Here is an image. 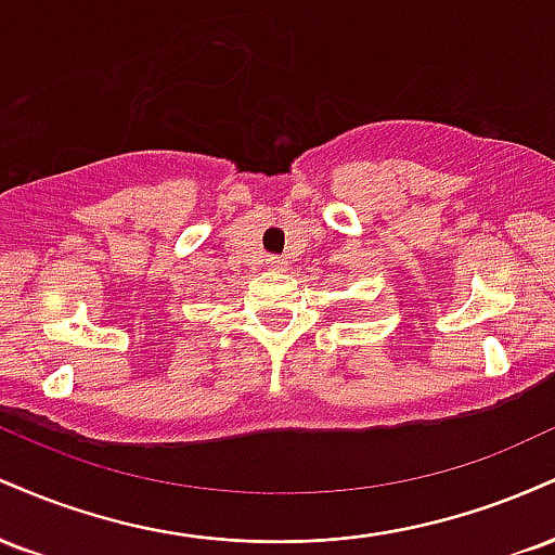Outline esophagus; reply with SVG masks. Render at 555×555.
I'll return each instance as SVG.
<instances>
[{
  "label": "esophagus",
  "mask_w": 555,
  "mask_h": 555,
  "mask_svg": "<svg viewBox=\"0 0 555 555\" xmlns=\"http://www.w3.org/2000/svg\"><path fill=\"white\" fill-rule=\"evenodd\" d=\"M266 260H269V269H273V271H284L286 269V260L284 258L271 256V258H266Z\"/></svg>",
  "instance_id": "esophagus-1"
}]
</instances>
